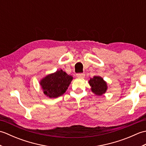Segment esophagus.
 Wrapping results in <instances>:
<instances>
[{"label":"esophagus","instance_id":"34e87169","mask_svg":"<svg viewBox=\"0 0 146 146\" xmlns=\"http://www.w3.org/2000/svg\"><path fill=\"white\" fill-rule=\"evenodd\" d=\"M85 76V75L84 73H78L76 74V77H78V78H84Z\"/></svg>","mask_w":146,"mask_h":146}]
</instances>
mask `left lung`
Returning <instances> with one entry per match:
<instances>
[{
	"mask_svg": "<svg viewBox=\"0 0 146 146\" xmlns=\"http://www.w3.org/2000/svg\"><path fill=\"white\" fill-rule=\"evenodd\" d=\"M89 84L92 86V92L97 95H102L107 90V83L100 76H95L90 78Z\"/></svg>",
	"mask_w": 146,
	"mask_h": 146,
	"instance_id": "obj_1",
	"label": "left lung"
}]
</instances>
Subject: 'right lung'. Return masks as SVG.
I'll list each match as a JSON object with an SVG mask.
<instances>
[{
    "label": "right lung",
    "mask_w": 146,
    "mask_h": 146,
    "mask_svg": "<svg viewBox=\"0 0 146 146\" xmlns=\"http://www.w3.org/2000/svg\"><path fill=\"white\" fill-rule=\"evenodd\" d=\"M72 80V76L61 70L46 76L41 80L40 84L46 96L50 98H56L66 91Z\"/></svg>",
    "instance_id": "right-lung-1"
}]
</instances>
